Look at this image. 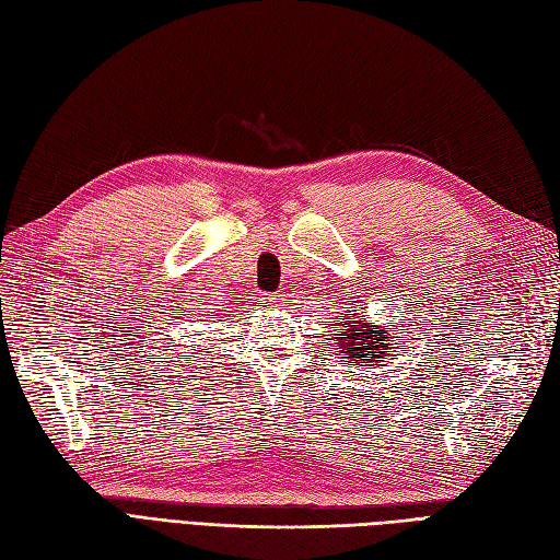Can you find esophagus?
Masks as SVG:
<instances>
[{
	"label": "esophagus",
	"instance_id": "34e87169",
	"mask_svg": "<svg viewBox=\"0 0 560 560\" xmlns=\"http://www.w3.org/2000/svg\"><path fill=\"white\" fill-rule=\"evenodd\" d=\"M281 295H269V298H265V303L267 305H271V307H277V305H281Z\"/></svg>",
	"mask_w": 560,
	"mask_h": 560
}]
</instances>
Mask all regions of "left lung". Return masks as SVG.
I'll return each instance as SVG.
<instances>
[{
  "label": "left lung",
  "mask_w": 560,
  "mask_h": 560,
  "mask_svg": "<svg viewBox=\"0 0 560 560\" xmlns=\"http://www.w3.org/2000/svg\"><path fill=\"white\" fill-rule=\"evenodd\" d=\"M336 326V338H338V350L348 354V360L352 366H381V362L388 357L393 350V342L388 340L390 336L378 328L374 331V326L357 319L354 322H340ZM399 346V342H397Z\"/></svg>",
  "instance_id": "left-lung-1"
}]
</instances>
